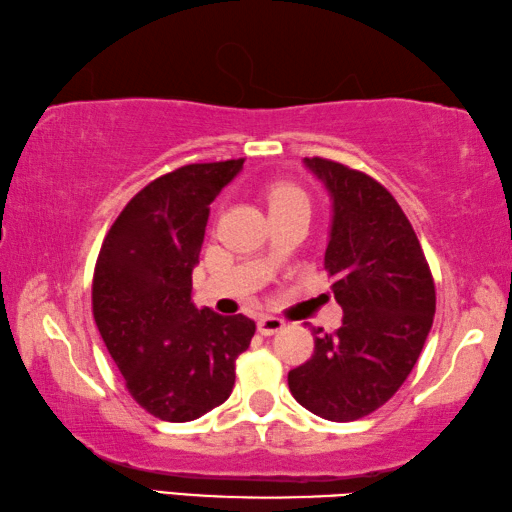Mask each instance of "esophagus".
<instances>
[{"label":"esophagus","mask_w":512,"mask_h":512,"mask_svg":"<svg viewBox=\"0 0 512 512\" xmlns=\"http://www.w3.org/2000/svg\"><path fill=\"white\" fill-rule=\"evenodd\" d=\"M284 325H287V323H284V320L277 318V316H262V318L257 320L259 334H264V336H271V334L282 332Z\"/></svg>","instance_id":"obj_1"}]
</instances>
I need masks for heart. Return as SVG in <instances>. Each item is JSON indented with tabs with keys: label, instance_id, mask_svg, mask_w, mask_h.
<instances>
[{
	"label": "heart",
	"instance_id": "obj_1",
	"mask_svg": "<svg viewBox=\"0 0 512 512\" xmlns=\"http://www.w3.org/2000/svg\"><path fill=\"white\" fill-rule=\"evenodd\" d=\"M266 201L268 205L273 207H280V205H287L293 201H307L305 194H302V189H298L296 185L291 183H273L271 187L266 189Z\"/></svg>",
	"mask_w": 512,
	"mask_h": 512
}]
</instances>
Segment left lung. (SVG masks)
Instances as JSON below:
<instances>
[{
  "instance_id": "8db88e82",
  "label": "left lung",
  "mask_w": 512,
  "mask_h": 512,
  "mask_svg": "<svg viewBox=\"0 0 512 512\" xmlns=\"http://www.w3.org/2000/svg\"><path fill=\"white\" fill-rule=\"evenodd\" d=\"M305 167L332 198L325 271L343 309L334 334L314 329V354L289 372L307 411L352 422L397 393L418 361L436 314V287L402 207L363 171L325 158Z\"/></svg>"
}]
</instances>
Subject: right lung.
<instances>
[{"instance_id":"1","label":"right lung","mask_w":512,"mask_h":512,"mask_svg":"<svg viewBox=\"0 0 512 512\" xmlns=\"http://www.w3.org/2000/svg\"><path fill=\"white\" fill-rule=\"evenodd\" d=\"M241 167L244 160L187 164L155 178L128 201L99 250L94 323L128 393L160 420H196L228 400L235 361L255 334L250 318L192 302L210 203Z\"/></svg>"}]
</instances>
